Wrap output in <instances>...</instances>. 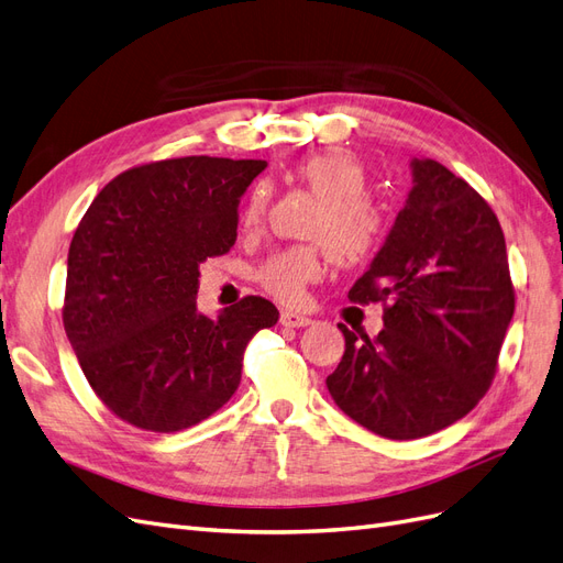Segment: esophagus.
<instances>
[{
  "label": "esophagus",
  "mask_w": 563,
  "mask_h": 563,
  "mask_svg": "<svg viewBox=\"0 0 563 563\" xmlns=\"http://www.w3.org/2000/svg\"><path fill=\"white\" fill-rule=\"evenodd\" d=\"M284 327H288V329H300V327H310L312 323V319L310 317H302V314H298V312H291V310H284L282 312V319H279Z\"/></svg>",
  "instance_id": "34e87169"
}]
</instances>
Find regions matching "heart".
<instances>
[{
  "instance_id": "obj_1",
  "label": "heart",
  "mask_w": 563,
  "mask_h": 563,
  "mask_svg": "<svg viewBox=\"0 0 563 563\" xmlns=\"http://www.w3.org/2000/svg\"><path fill=\"white\" fill-rule=\"evenodd\" d=\"M296 176L321 199L310 236L327 246L338 265H356L378 251L385 236V213L373 201L368 174L350 152L329 147L305 157L296 166ZM267 209L265 185H253L240 213V228L253 232L263 223ZM321 275V258L314 246H291L272 253L255 277L267 294L284 302L302 296V288Z\"/></svg>"
}]
</instances>
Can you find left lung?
Masks as SVG:
<instances>
[{
	"instance_id": "left-lung-1",
	"label": "left lung",
	"mask_w": 563,
	"mask_h": 563,
	"mask_svg": "<svg viewBox=\"0 0 563 563\" xmlns=\"http://www.w3.org/2000/svg\"><path fill=\"white\" fill-rule=\"evenodd\" d=\"M413 187L354 302L387 300L378 338L343 323L327 378L340 411L385 439H420L479 404L515 314L505 234L482 195L444 164L411 159Z\"/></svg>"
}]
</instances>
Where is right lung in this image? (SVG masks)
Returning <instances> with one entry per match:
<instances>
[{"instance_id":"right-lung-1","label":"right lung","mask_w":563,"mask_h":563,"mask_svg":"<svg viewBox=\"0 0 563 563\" xmlns=\"http://www.w3.org/2000/svg\"><path fill=\"white\" fill-rule=\"evenodd\" d=\"M263 159L180 157L129 168L84 213L67 253L63 323L114 416L178 432L228 404L249 340L279 312L258 296L197 310L199 263L236 242V209Z\"/></svg>"}]
</instances>
